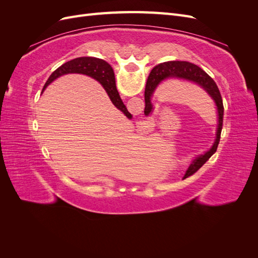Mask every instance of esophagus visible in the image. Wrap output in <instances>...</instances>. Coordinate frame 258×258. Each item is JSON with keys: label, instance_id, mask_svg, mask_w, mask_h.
I'll list each match as a JSON object with an SVG mask.
<instances>
[{"label": "esophagus", "instance_id": "1", "mask_svg": "<svg viewBox=\"0 0 258 258\" xmlns=\"http://www.w3.org/2000/svg\"><path fill=\"white\" fill-rule=\"evenodd\" d=\"M138 127L141 128V129H145L146 128V122L144 120H140L138 122Z\"/></svg>", "mask_w": 258, "mask_h": 258}]
</instances>
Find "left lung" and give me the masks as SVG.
Segmentation results:
<instances>
[{
    "mask_svg": "<svg viewBox=\"0 0 258 258\" xmlns=\"http://www.w3.org/2000/svg\"><path fill=\"white\" fill-rule=\"evenodd\" d=\"M170 77H177V79H184L187 81H191L194 83L198 84L204 88L210 97L214 100V102L217 107V115H218V123H217V131H216V139L213 146L211 150L205 153L204 155L198 156V157L192 160V163L189 168L186 171V175H191L205 165L209 160V158L212 156L216 150L217 145L220 143L221 139V132L223 128V118H224V105H223V99L221 96V92L217 88V85L215 82L211 79V77L198 66L190 63L187 61H169L165 63L158 64L155 67L152 72L148 76L146 86H145V92H144V99H145V108L144 113L145 115H150L153 111V105L151 103V97L154 93L155 89L157 86L167 79Z\"/></svg>",
    "mask_w": 258,
    "mask_h": 258,
    "instance_id": "obj_1",
    "label": "left lung"
}]
</instances>
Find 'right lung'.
Segmentation results:
<instances>
[{
    "mask_svg": "<svg viewBox=\"0 0 258 258\" xmlns=\"http://www.w3.org/2000/svg\"><path fill=\"white\" fill-rule=\"evenodd\" d=\"M69 73L85 74L92 77V79L97 80L106 90L107 95L110 97L113 104L118 108V110L123 112V114L127 117H130L131 118V114L128 112L127 107L122 103V101L119 97V93L116 89L113 69L106 61L102 59L93 58V57H81V58L73 59L71 61H68L64 64L59 67L56 71H53L51 73V75L49 76L47 82H46L43 89L47 87L52 81L58 79L59 76L69 74Z\"/></svg>",
    "mask_w": 258,
    "mask_h": 258,
    "instance_id": "obj_1",
    "label": "right lung"
}]
</instances>
